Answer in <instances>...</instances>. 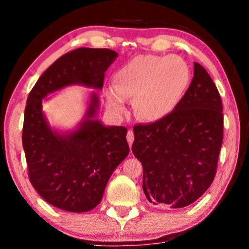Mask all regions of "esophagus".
Masks as SVG:
<instances>
[{"label": "esophagus", "mask_w": 249, "mask_h": 249, "mask_svg": "<svg viewBox=\"0 0 249 249\" xmlns=\"http://www.w3.org/2000/svg\"><path fill=\"white\" fill-rule=\"evenodd\" d=\"M134 139H135L134 131H132V130H128V132H127V141H128L129 146L132 145V142H134Z\"/></svg>", "instance_id": "obj_1"}]
</instances>
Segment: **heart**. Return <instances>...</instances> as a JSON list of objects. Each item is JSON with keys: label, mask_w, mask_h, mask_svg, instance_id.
Returning a JSON list of instances; mask_svg holds the SVG:
<instances>
[{"label": "heart", "mask_w": 249, "mask_h": 249, "mask_svg": "<svg viewBox=\"0 0 249 249\" xmlns=\"http://www.w3.org/2000/svg\"><path fill=\"white\" fill-rule=\"evenodd\" d=\"M190 80L188 64L176 55L136 56L113 76V88L107 90V104L124 112L122 100H134V111L144 121H159L177 107Z\"/></svg>", "instance_id": "heart-1"}]
</instances>
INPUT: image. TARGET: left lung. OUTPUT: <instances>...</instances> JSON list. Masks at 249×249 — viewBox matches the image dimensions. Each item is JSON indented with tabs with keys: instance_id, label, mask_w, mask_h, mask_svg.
Instances as JSON below:
<instances>
[{
	"instance_id": "8db88e82",
	"label": "left lung",
	"mask_w": 249,
	"mask_h": 249,
	"mask_svg": "<svg viewBox=\"0 0 249 249\" xmlns=\"http://www.w3.org/2000/svg\"><path fill=\"white\" fill-rule=\"evenodd\" d=\"M132 153L142 165V190L154 205L181 209L209 189L223 139L222 102L199 63L181 101L168 117L134 125Z\"/></svg>"
}]
</instances>
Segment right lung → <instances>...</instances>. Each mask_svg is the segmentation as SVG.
Here are the masks:
<instances>
[{"mask_svg":"<svg viewBox=\"0 0 249 249\" xmlns=\"http://www.w3.org/2000/svg\"><path fill=\"white\" fill-rule=\"evenodd\" d=\"M118 54L80 47L59 57L30 90L25 108L22 146L29 180L44 200L68 212H87L100 204L115 168L129 154L124 127L88 120L76 132L59 136L47 125L42 98L71 84L103 87L104 72ZM98 104L91 97L88 117Z\"/></svg>","mask_w":249,"mask_h":249,"instance_id":"obj_1","label":"right lung"}]
</instances>
